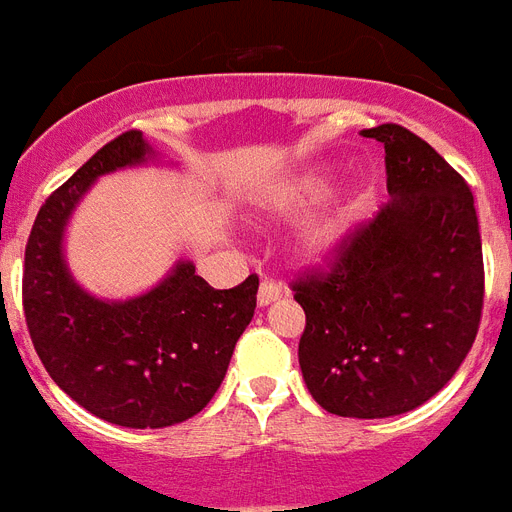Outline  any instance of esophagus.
Instances as JSON below:
<instances>
[{"instance_id":"34e87169","label":"esophagus","mask_w":512,"mask_h":512,"mask_svg":"<svg viewBox=\"0 0 512 512\" xmlns=\"http://www.w3.org/2000/svg\"><path fill=\"white\" fill-rule=\"evenodd\" d=\"M280 298H282V288L277 285V282L261 280L259 293H256V304H259L261 309H264V306H269V304H275V301H280Z\"/></svg>"}]
</instances>
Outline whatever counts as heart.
<instances>
[{
  "label": "heart",
  "instance_id": "b5f03b06",
  "mask_svg": "<svg viewBox=\"0 0 512 512\" xmlns=\"http://www.w3.org/2000/svg\"><path fill=\"white\" fill-rule=\"evenodd\" d=\"M333 187V169L330 166H312L282 179L275 187H269L259 200L261 216L269 222H285L293 219L306 208L317 206ZM362 198L359 192H346L338 198L327 200L320 211H314L309 219L293 235V251L306 264H327L341 256L346 243L354 235Z\"/></svg>",
  "mask_w": 512,
  "mask_h": 512
}]
</instances>
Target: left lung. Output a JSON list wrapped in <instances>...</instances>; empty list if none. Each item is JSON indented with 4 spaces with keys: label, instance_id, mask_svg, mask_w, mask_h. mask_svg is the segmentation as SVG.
Segmentation results:
<instances>
[{
    "label": "left lung",
    "instance_id": "8db88e82",
    "mask_svg": "<svg viewBox=\"0 0 512 512\" xmlns=\"http://www.w3.org/2000/svg\"><path fill=\"white\" fill-rule=\"evenodd\" d=\"M386 147L388 200L327 275L296 285L298 365L341 418H394L447 386L476 341L484 256L465 179L404 126L365 129Z\"/></svg>",
    "mask_w": 512,
    "mask_h": 512
}]
</instances>
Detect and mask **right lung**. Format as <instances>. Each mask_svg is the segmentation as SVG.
<instances>
[{
  "instance_id": "add662e5",
  "label": "right lung",
  "mask_w": 512,
  "mask_h": 512,
  "mask_svg": "<svg viewBox=\"0 0 512 512\" xmlns=\"http://www.w3.org/2000/svg\"><path fill=\"white\" fill-rule=\"evenodd\" d=\"M166 163L126 132L97 150L36 216L26 245L23 309L49 378L84 410L124 428H166L198 415L222 386L256 309L259 277L214 290L190 259L137 296H94L65 259V232L100 177ZM174 166V163H169Z\"/></svg>"
}]
</instances>
